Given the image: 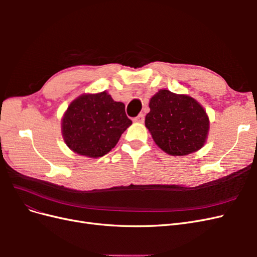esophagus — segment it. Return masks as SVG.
Here are the masks:
<instances>
[{"mask_svg":"<svg viewBox=\"0 0 257 257\" xmlns=\"http://www.w3.org/2000/svg\"><path fill=\"white\" fill-rule=\"evenodd\" d=\"M133 121L137 122V123H143L145 121V114H143V113L138 114L137 116H135V118L133 119Z\"/></svg>","mask_w":257,"mask_h":257,"instance_id":"esophagus-1","label":"esophagus"}]
</instances>
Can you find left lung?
Segmentation results:
<instances>
[{
	"label": "left lung",
	"mask_w": 257,
	"mask_h": 257,
	"mask_svg": "<svg viewBox=\"0 0 257 257\" xmlns=\"http://www.w3.org/2000/svg\"><path fill=\"white\" fill-rule=\"evenodd\" d=\"M149 107L146 126L163 151L180 157L204 146L209 119L195 99L161 90L150 99Z\"/></svg>",
	"instance_id": "left-lung-1"
}]
</instances>
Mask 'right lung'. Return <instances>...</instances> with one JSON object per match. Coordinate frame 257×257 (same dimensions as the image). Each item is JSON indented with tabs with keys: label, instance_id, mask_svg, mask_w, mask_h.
<instances>
[{
	"label": "right lung",
	"instance_id": "add662e5",
	"mask_svg": "<svg viewBox=\"0 0 257 257\" xmlns=\"http://www.w3.org/2000/svg\"><path fill=\"white\" fill-rule=\"evenodd\" d=\"M131 124L124 104L100 92L81 95L71 103L62 120V133L74 152L100 158L118 144Z\"/></svg>",
	"mask_w": 257,
	"mask_h": 257
}]
</instances>
